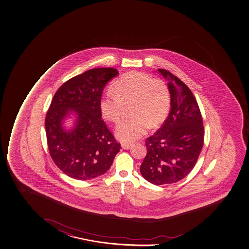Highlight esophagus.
I'll use <instances>...</instances> for the list:
<instances>
[{"label":"esophagus","mask_w":249,"mask_h":249,"mask_svg":"<svg viewBox=\"0 0 249 249\" xmlns=\"http://www.w3.org/2000/svg\"><path fill=\"white\" fill-rule=\"evenodd\" d=\"M131 146H132L131 144H127V143H123V144H122V147H123L124 150H129V149L131 148Z\"/></svg>","instance_id":"esophagus-1"}]
</instances>
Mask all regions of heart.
Masks as SVG:
<instances>
[{
    "label": "heart",
    "mask_w": 249,
    "mask_h": 249,
    "mask_svg": "<svg viewBox=\"0 0 249 249\" xmlns=\"http://www.w3.org/2000/svg\"><path fill=\"white\" fill-rule=\"evenodd\" d=\"M129 103L132 116L121 121L115 131L118 139L126 143L140 138L151 125L157 126L165 120L171 110V92L161 79L131 71L117 78L112 89L104 92L99 108L106 120L117 123Z\"/></svg>",
    "instance_id": "heart-1"
}]
</instances>
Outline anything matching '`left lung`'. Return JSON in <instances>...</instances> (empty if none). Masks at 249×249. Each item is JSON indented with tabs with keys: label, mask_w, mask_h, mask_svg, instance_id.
<instances>
[{
	"label": "left lung",
	"mask_w": 249,
	"mask_h": 249,
	"mask_svg": "<svg viewBox=\"0 0 249 249\" xmlns=\"http://www.w3.org/2000/svg\"><path fill=\"white\" fill-rule=\"evenodd\" d=\"M158 71L168 80L171 112L161 127L146 138L147 153L140 167L143 177L156 185L184 179L197 162L204 137L201 112L191 90L170 71Z\"/></svg>",
	"instance_id": "8db88e82"
}]
</instances>
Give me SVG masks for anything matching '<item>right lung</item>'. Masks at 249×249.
Returning <instances> with one entry per match:
<instances>
[{
    "mask_svg": "<svg viewBox=\"0 0 249 249\" xmlns=\"http://www.w3.org/2000/svg\"><path fill=\"white\" fill-rule=\"evenodd\" d=\"M118 74L113 68L88 70L65 82L51 101L45 118L48 148L53 162L71 178L86 180L104 175L120 151L99 108L104 87ZM71 112L77 120L67 131L62 121Z\"/></svg>",
    "mask_w": 249,
    "mask_h": 249,
    "instance_id": "add662e5",
    "label": "right lung"
}]
</instances>
